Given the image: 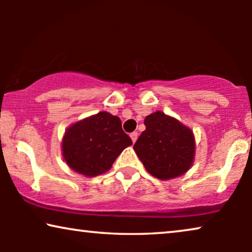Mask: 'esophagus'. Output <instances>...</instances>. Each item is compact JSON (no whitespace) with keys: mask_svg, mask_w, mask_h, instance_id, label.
Instances as JSON below:
<instances>
[{"mask_svg":"<svg viewBox=\"0 0 252 252\" xmlns=\"http://www.w3.org/2000/svg\"><path fill=\"white\" fill-rule=\"evenodd\" d=\"M129 136H130V139H132L133 143H134L137 140V136H139V134H137V132H133V133L129 134Z\"/></svg>","mask_w":252,"mask_h":252,"instance_id":"34e87169","label":"esophagus"}]
</instances>
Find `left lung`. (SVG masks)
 <instances>
[{
    "label": "left lung",
    "mask_w": 252,
    "mask_h": 252,
    "mask_svg": "<svg viewBox=\"0 0 252 252\" xmlns=\"http://www.w3.org/2000/svg\"><path fill=\"white\" fill-rule=\"evenodd\" d=\"M144 125L133 148L146 170L160 180L186 173L195 157L192 130L161 111L147 116Z\"/></svg>",
    "instance_id": "obj_1"
}]
</instances>
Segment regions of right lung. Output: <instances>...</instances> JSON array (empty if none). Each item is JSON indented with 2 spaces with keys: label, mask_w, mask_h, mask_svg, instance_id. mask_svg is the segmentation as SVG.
Segmentation results:
<instances>
[{
  "label": "right lung",
  "mask_w": 252,
  "mask_h": 252,
  "mask_svg": "<svg viewBox=\"0 0 252 252\" xmlns=\"http://www.w3.org/2000/svg\"><path fill=\"white\" fill-rule=\"evenodd\" d=\"M132 140L122 128V120L102 111L71 125L62 141L64 160L72 170L96 177L111 168Z\"/></svg>",
  "instance_id": "obj_1"
}]
</instances>
